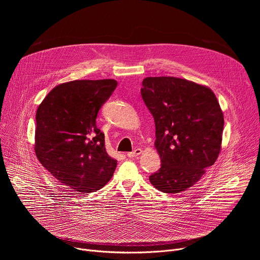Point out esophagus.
<instances>
[{"label":"esophagus","instance_id":"obj_1","mask_svg":"<svg viewBox=\"0 0 260 260\" xmlns=\"http://www.w3.org/2000/svg\"><path fill=\"white\" fill-rule=\"evenodd\" d=\"M141 153H142V149H140V148H138V149H135L134 151L128 152V153H127V156H128V157H131V158H133V157H137V156H139Z\"/></svg>","mask_w":260,"mask_h":260}]
</instances>
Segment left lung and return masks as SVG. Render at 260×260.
I'll list each match as a JSON object with an SVG mask.
<instances>
[{
	"instance_id": "8db88e82",
	"label": "left lung",
	"mask_w": 260,
	"mask_h": 260,
	"mask_svg": "<svg viewBox=\"0 0 260 260\" xmlns=\"http://www.w3.org/2000/svg\"><path fill=\"white\" fill-rule=\"evenodd\" d=\"M141 94L155 122V148L160 169L149 177L166 193L194 185L216 161L224 118L214 92L207 86L176 77H147Z\"/></svg>"
}]
</instances>
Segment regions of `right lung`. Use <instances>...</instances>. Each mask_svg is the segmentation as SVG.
<instances>
[{
	"instance_id": "obj_1",
	"label": "right lung",
	"mask_w": 260,
	"mask_h": 260,
	"mask_svg": "<svg viewBox=\"0 0 260 260\" xmlns=\"http://www.w3.org/2000/svg\"><path fill=\"white\" fill-rule=\"evenodd\" d=\"M116 86L114 79L61 83L37 110L36 155L69 189L93 192L113 176L117 160L108 155L105 135L95 120Z\"/></svg>"
}]
</instances>
